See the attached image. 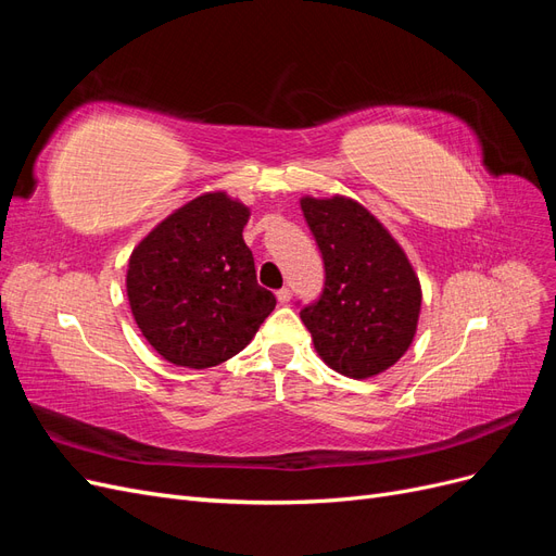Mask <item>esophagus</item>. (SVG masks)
<instances>
[{"mask_svg":"<svg viewBox=\"0 0 556 556\" xmlns=\"http://www.w3.org/2000/svg\"><path fill=\"white\" fill-rule=\"evenodd\" d=\"M276 299L280 301V304H288V301L292 299V292H290V288H280V290L276 292Z\"/></svg>","mask_w":556,"mask_h":556,"instance_id":"obj_1","label":"esophagus"}]
</instances>
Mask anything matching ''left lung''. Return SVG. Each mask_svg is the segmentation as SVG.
I'll return each instance as SVG.
<instances>
[{
  "label": "left lung",
  "mask_w": 556,
  "mask_h": 556,
  "mask_svg": "<svg viewBox=\"0 0 556 556\" xmlns=\"http://www.w3.org/2000/svg\"><path fill=\"white\" fill-rule=\"evenodd\" d=\"M325 262V288L301 306L317 355L348 378H371L413 343L422 290L406 252L362 204L301 199Z\"/></svg>",
  "instance_id": "8db88e82"
}]
</instances>
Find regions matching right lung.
<instances>
[{
  "label": "right lung",
  "mask_w": 556,
  "mask_h": 556,
  "mask_svg": "<svg viewBox=\"0 0 556 556\" xmlns=\"http://www.w3.org/2000/svg\"><path fill=\"white\" fill-rule=\"evenodd\" d=\"M250 211L225 192L192 199L134 248L131 315L176 366L208 368L241 352L276 308L243 241Z\"/></svg>",
  "instance_id": "right-lung-1"
}]
</instances>
